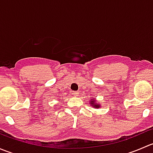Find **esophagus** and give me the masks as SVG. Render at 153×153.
Returning <instances> with one entry per match:
<instances>
[{
	"instance_id": "1",
	"label": "esophagus",
	"mask_w": 153,
	"mask_h": 153,
	"mask_svg": "<svg viewBox=\"0 0 153 153\" xmlns=\"http://www.w3.org/2000/svg\"><path fill=\"white\" fill-rule=\"evenodd\" d=\"M72 94L73 95H75V96H78V92H72Z\"/></svg>"
}]
</instances>
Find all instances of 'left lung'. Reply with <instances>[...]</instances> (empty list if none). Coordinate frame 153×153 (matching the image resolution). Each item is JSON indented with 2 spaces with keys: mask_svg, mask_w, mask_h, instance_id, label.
<instances>
[{
  "mask_svg": "<svg viewBox=\"0 0 153 153\" xmlns=\"http://www.w3.org/2000/svg\"><path fill=\"white\" fill-rule=\"evenodd\" d=\"M89 104H90V105L92 106V107H95V108L101 107V104H99V103H98V101H95L94 98H92V99L90 100V101H89Z\"/></svg>",
  "mask_w": 153,
  "mask_h": 153,
  "instance_id": "1",
  "label": "left lung"
}]
</instances>
